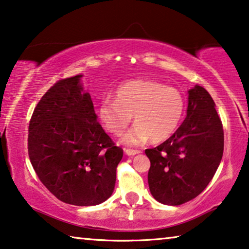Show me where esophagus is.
Returning <instances> with one entry per match:
<instances>
[{"label":"esophagus","mask_w":249,"mask_h":249,"mask_svg":"<svg viewBox=\"0 0 249 249\" xmlns=\"http://www.w3.org/2000/svg\"><path fill=\"white\" fill-rule=\"evenodd\" d=\"M125 153L127 156H135V155H139V153H141L140 150H132V149H125Z\"/></svg>","instance_id":"obj_1"}]
</instances>
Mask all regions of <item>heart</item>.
<instances>
[{
    "mask_svg": "<svg viewBox=\"0 0 249 249\" xmlns=\"http://www.w3.org/2000/svg\"><path fill=\"white\" fill-rule=\"evenodd\" d=\"M184 110V98L177 89L138 79L118 87L115 99L104 98L98 114L107 131L116 136L123 134L134 115L135 125L124 142L138 145L149 139L157 143L170 138L180 125Z\"/></svg>",
    "mask_w": 249,
    "mask_h": 249,
    "instance_id": "b5f03b06",
    "label": "heart"
}]
</instances>
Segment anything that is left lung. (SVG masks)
<instances>
[{"mask_svg": "<svg viewBox=\"0 0 249 249\" xmlns=\"http://www.w3.org/2000/svg\"><path fill=\"white\" fill-rule=\"evenodd\" d=\"M148 183L157 201L180 205L201 194L223 155V128L215 104L203 87L188 90L186 118L160 145L146 149Z\"/></svg>", "mask_w": 249, "mask_h": 249, "instance_id": "left-lung-1", "label": "left lung"}]
</instances>
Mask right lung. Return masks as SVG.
<instances>
[{
  "instance_id": "right-lung-1",
  "label": "right lung",
  "mask_w": 249,
  "mask_h": 249,
  "mask_svg": "<svg viewBox=\"0 0 249 249\" xmlns=\"http://www.w3.org/2000/svg\"><path fill=\"white\" fill-rule=\"evenodd\" d=\"M82 74L56 82L29 124L28 152L37 176L59 201L100 204L113 194L123 149L97 122Z\"/></svg>"
}]
</instances>
